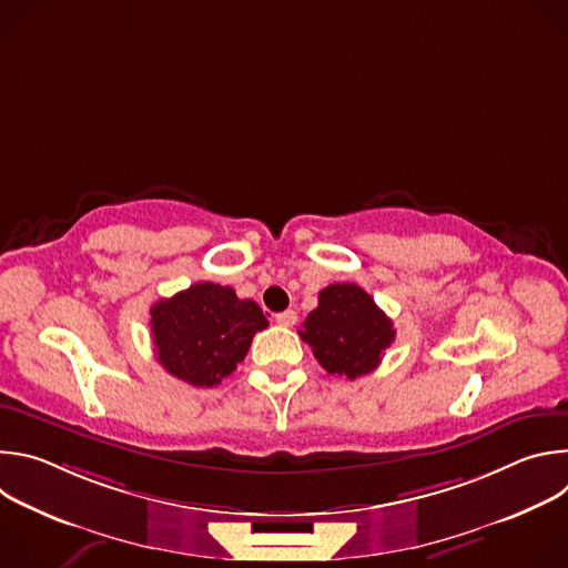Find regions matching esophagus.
I'll return each mask as SVG.
<instances>
[{"label":"esophagus","instance_id":"esophagus-1","mask_svg":"<svg viewBox=\"0 0 568 568\" xmlns=\"http://www.w3.org/2000/svg\"><path fill=\"white\" fill-rule=\"evenodd\" d=\"M296 312L294 310H285V312H278L276 314V323H278V326H283V328H292L294 326V323H296Z\"/></svg>","mask_w":568,"mask_h":568}]
</instances>
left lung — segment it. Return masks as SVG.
Instances as JSON below:
<instances>
[{"mask_svg": "<svg viewBox=\"0 0 568 568\" xmlns=\"http://www.w3.org/2000/svg\"><path fill=\"white\" fill-rule=\"evenodd\" d=\"M298 335L331 375L357 379L379 366L395 328L368 292L355 283H335L318 292V305Z\"/></svg>", "mask_w": 568, "mask_h": 568, "instance_id": "left-lung-1", "label": "left lung"}]
</instances>
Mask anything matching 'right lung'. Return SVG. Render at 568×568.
Segmentation results:
<instances>
[{"instance_id":"1","label":"right lung","mask_w":568,"mask_h":568,"mask_svg":"<svg viewBox=\"0 0 568 568\" xmlns=\"http://www.w3.org/2000/svg\"><path fill=\"white\" fill-rule=\"evenodd\" d=\"M265 328L267 318L256 301L237 298L233 287L217 283H195L150 307L159 364L202 388L229 377Z\"/></svg>"}]
</instances>
